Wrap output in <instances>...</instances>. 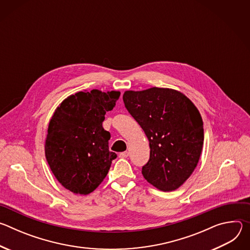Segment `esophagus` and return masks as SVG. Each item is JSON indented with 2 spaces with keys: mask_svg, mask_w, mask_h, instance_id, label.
I'll use <instances>...</instances> for the list:
<instances>
[{
  "mask_svg": "<svg viewBox=\"0 0 250 250\" xmlns=\"http://www.w3.org/2000/svg\"><path fill=\"white\" fill-rule=\"evenodd\" d=\"M121 158H126L128 156V152L127 151H124V152H121L120 155H119Z\"/></svg>",
  "mask_w": 250,
  "mask_h": 250,
  "instance_id": "esophagus-1",
  "label": "esophagus"
}]
</instances>
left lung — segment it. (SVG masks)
<instances>
[{
	"label": "left lung",
	"instance_id": "1",
	"mask_svg": "<svg viewBox=\"0 0 250 250\" xmlns=\"http://www.w3.org/2000/svg\"><path fill=\"white\" fill-rule=\"evenodd\" d=\"M123 99L149 141L150 158L141 170L145 179L163 192L178 189L192 175L202 153L204 127L197 106L169 88L125 91Z\"/></svg>",
	"mask_w": 250,
	"mask_h": 250
}]
</instances>
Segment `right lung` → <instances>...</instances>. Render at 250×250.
Returning <instances> with one entry per match:
<instances>
[{
	"label": "right lung",
	"instance_id": "add662e5",
	"mask_svg": "<svg viewBox=\"0 0 250 250\" xmlns=\"http://www.w3.org/2000/svg\"><path fill=\"white\" fill-rule=\"evenodd\" d=\"M121 92H77L54 111L47 128L44 151L58 182L77 195H88L104 181L117 158L109 150L111 134L103 127Z\"/></svg>",
	"mask_w": 250,
	"mask_h": 250
}]
</instances>
